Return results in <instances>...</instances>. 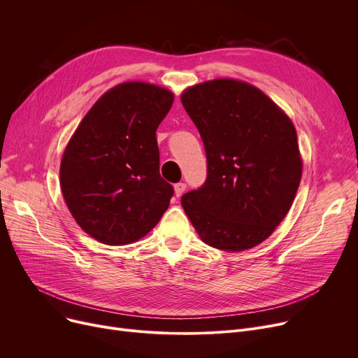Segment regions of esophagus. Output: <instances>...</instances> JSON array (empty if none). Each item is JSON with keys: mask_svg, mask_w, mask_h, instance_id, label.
Returning <instances> with one entry per match:
<instances>
[{"mask_svg": "<svg viewBox=\"0 0 358 358\" xmlns=\"http://www.w3.org/2000/svg\"><path fill=\"white\" fill-rule=\"evenodd\" d=\"M185 189H187L185 182H177V184L174 185V192H176V196H177V197H181V196H182V193L185 192Z\"/></svg>", "mask_w": 358, "mask_h": 358, "instance_id": "34e87169", "label": "esophagus"}]
</instances>
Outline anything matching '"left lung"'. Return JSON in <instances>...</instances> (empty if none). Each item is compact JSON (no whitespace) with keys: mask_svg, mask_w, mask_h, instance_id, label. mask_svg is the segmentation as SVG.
<instances>
[{"mask_svg":"<svg viewBox=\"0 0 358 358\" xmlns=\"http://www.w3.org/2000/svg\"><path fill=\"white\" fill-rule=\"evenodd\" d=\"M181 103L201 136L208 178L181 197L201 241L222 251L266 241L302 178L296 129L257 87L220 78L187 88Z\"/></svg>","mask_w":358,"mask_h":358,"instance_id":"obj_1","label":"left lung"}]
</instances>
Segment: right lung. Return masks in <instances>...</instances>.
<instances>
[{
    "label": "right lung",
    "mask_w": 358,
    "mask_h": 358,
    "mask_svg": "<svg viewBox=\"0 0 358 358\" xmlns=\"http://www.w3.org/2000/svg\"><path fill=\"white\" fill-rule=\"evenodd\" d=\"M174 94L130 81L96 101L68 142L61 190L81 229L106 245H126L154 229L174 194L159 174L157 129Z\"/></svg>",
    "instance_id": "right-lung-1"
}]
</instances>
